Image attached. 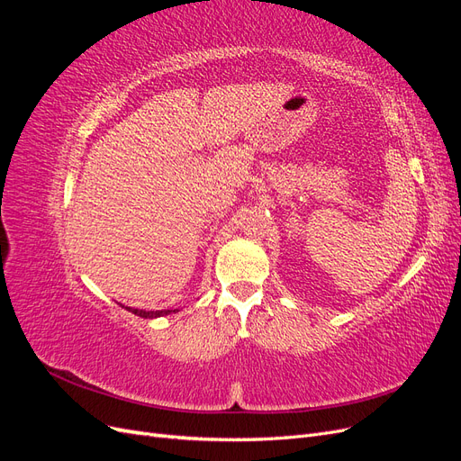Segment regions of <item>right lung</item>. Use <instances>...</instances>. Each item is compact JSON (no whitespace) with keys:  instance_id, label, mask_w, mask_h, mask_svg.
<instances>
[{"instance_id":"right-lung-1","label":"right lung","mask_w":461,"mask_h":461,"mask_svg":"<svg viewBox=\"0 0 461 461\" xmlns=\"http://www.w3.org/2000/svg\"><path fill=\"white\" fill-rule=\"evenodd\" d=\"M129 312H132L134 315L138 317H144V319H153V317H161V315H169L173 310H161V312H144V310H132V308H127Z\"/></svg>"}]
</instances>
